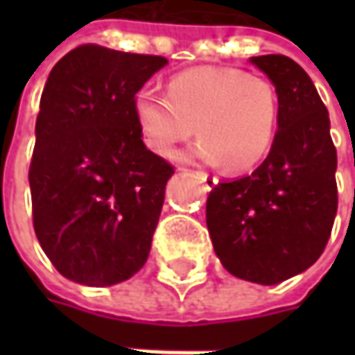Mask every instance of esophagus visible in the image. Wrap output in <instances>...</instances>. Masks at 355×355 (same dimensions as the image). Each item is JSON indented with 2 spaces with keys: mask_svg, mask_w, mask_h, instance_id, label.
Returning <instances> with one entry per match:
<instances>
[{
  "mask_svg": "<svg viewBox=\"0 0 355 355\" xmlns=\"http://www.w3.org/2000/svg\"><path fill=\"white\" fill-rule=\"evenodd\" d=\"M198 175L207 184V187H213V185L219 184V180L215 175H211V173H207V171H198Z\"/></svg>",
  "mask_w": 355,
  "mask_h": 355,
  "instance_id": "obj_1",
  "label": "esophagus"
}]
</instances>
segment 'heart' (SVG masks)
Returning <instances> with one entry per match:
<instances>
[{
	"label": "heart",
	"mask_w": 355,
	"mask_h": 355,
	"mask_svg": "<svg viewBox=\"0 0 355 355\" xmlns=\"http://www.w3.org/2000/svg\"><path fill=\"white\" fill-rule=\"evenodd\" d=\"M144 144L171 157L178 144L203 136L185 156L247 171L268 154L279 122V94L266 78L229 67H196L175 75L168 94L144 87L132 101Z\"/></svg>",
	"instance_id": "1"
}]
</instances>
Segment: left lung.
Masks as SVG:
<instances>
[{"label": "left lung", "mask_w": 355, "mask_h": 355, "mask_svg": "<svg viewBox=\"0 0 355 355\" xmlns=\"http://www.w3.org/2000/svg\"><path fill=\"white\" fill-rule=\"evenodd\" d=\"M279 94V130L251 175L217 184L205 217L215 254L237 279L279 284L312 266L338 211L328 110L306 71L284 55L251 57Z\"/></svg>", "instance_id": "8db88e82"}]
</instances>
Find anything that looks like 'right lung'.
I'll return each mask as SVG.
<instances>
[{"instance_id":"obj_1","label":"right lung","mask_w":355,"mask_h":355,"mask_svg":"<svg viewBox=\"0 0 355 355\" xmlns=\"http://www.w3.org/2000/svg\"><path fill=\"white\" fill-rule=\"evenodd\" d=\"M166 64L80 45L49 73L29 185L35 235L64 279L112 286L148 261L173 168L142 142L132 101Z\"/></svg>"}]
</instances>
